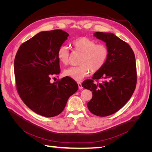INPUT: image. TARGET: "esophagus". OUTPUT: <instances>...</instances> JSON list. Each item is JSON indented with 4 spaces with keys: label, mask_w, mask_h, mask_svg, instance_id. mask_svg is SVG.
<instances>
[{
    "label": "esophagus",
    "mask_w": 152,
    "mask_h": 152,
    "mask_svg": "<svg viewBox=\"0 0 152 152\" xmlns=\"http://www.w3.org/2000/svg\"><path fill=\"white\" fill-rule=\"evenodd\" d=\"M77 84H78V86H79V88L80 89H82V88H83V87H82V86L81 82H77Z\"/></svg>",
    "instance_id": "esophagus-1"
}]
</instances>
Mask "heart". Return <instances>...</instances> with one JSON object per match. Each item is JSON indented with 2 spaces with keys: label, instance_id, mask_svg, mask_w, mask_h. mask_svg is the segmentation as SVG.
<instances>
[{
  "label": "heart",
  "instance_id": "obj_1",
  "mask_svg": "<svg viewBox=\"0 0 152 152\" xmlns=\"http://www.w3.org/2000/svg\"><path fill=\"white\" fill-rule=\"evenodd\" d=\"M73 45L77 51L82 53L79 62L80 65L65 69L63 72L65 76L80 81L88 76L91 72L100 70L107 61L109 50L104 44H97L95 40L87 37H80L73 41ZM57 55L59 61L64 65L70 62V50L67 45L59 47Z\"/></svg>",
  "mask_w": 152,
  "mask_h": 152
}]
</instances>
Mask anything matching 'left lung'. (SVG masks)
Instances as JSON below:
<instances>
[{"instance_id":"1","label":"left lung","mask_w":152,"mask_h":152,"mask_svg":"<svg viewBox=\"0 0 152 152\" xmlns=\"http://www.w3.org/2000/svg\"><path fill=\"white\" fill-rule=\"evenodd\" d=\"M94 36L106 43L108 57L93 79L86 80L82 86L93 91V98L87 103L89 111L106 117L122 108L134 93L137 82L136 59L130 45L113 34L97 31ZM99 79L104 81L94 82Z\"/></svg>"}]
</instances>
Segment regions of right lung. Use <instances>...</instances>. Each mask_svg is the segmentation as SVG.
Listing matches in <instances>:
<instances>
[{
    "instance_id": "add662e5",
    "label": "right lung",
    "mask_w": 152,
    "mask_h": 152,
    "mask_svg": "<svg viewBox=\"0 0 152 152\" xmlns=\"http://www.w3.org/2000/svg\"><path fill=\"white\" fill-rule=\"evenodd\" d=\"M62 30L41 31L21 45L15 59L18 93L24 103L40 115L53 117L61 113L67 101L78 90L77 82L65 77L50 83L60 73L58 50L67 39Z\"/></svg>"
}]
</instances>
